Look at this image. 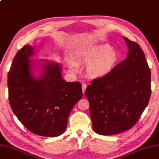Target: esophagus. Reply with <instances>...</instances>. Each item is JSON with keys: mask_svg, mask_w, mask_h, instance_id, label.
Listing matches in <instances>:
<instances>
[{"mask_svg": "<svg viewBox=\"0 0 159 159\" xmlns=\"http://www.w3.org/2000/svg\"><path fill=\"white\" fill-rule=\"evenodd\" d=\"M82 92H83V94H84L85 93V90H86V87H87V85H86V84H85V83H84V84H82Z\"/></svg>", "mask_w": 159, "mask_h": 159, "instance_id": "obj_1", "label": "esophagus"}]
</instances>
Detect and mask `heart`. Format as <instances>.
<instances>
[{
  "instance_id": "obj_1",
  "label": "heart",
  "mask_w": 159,
  "mask_h": 159,
  "mask_svg": "<svg viewBox=\"0 0 159 159\" xmlns=\"http://www.w3.org/2000/svg\"><path fill=\"white\" fill-rule=\"evenodd\" d=\"M119 59V55L111 46L102 44L83 53L80 60L84 63L88 64L87 67L88 75L96 78L109 73ZM73 71H77V65L71 62L69 64Z\"/></svg>"
}]
</instances>
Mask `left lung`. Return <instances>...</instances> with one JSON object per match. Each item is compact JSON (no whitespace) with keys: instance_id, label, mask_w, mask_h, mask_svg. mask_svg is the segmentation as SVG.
<instances>
[{"instance_id":"left-lung-1","label":"left lung","mask_w":159,"mask_h":159,"mask_svg":"<svg viewBox=\"0 0 159 159\" xmlns=\"http://www.w3.org/2000/svg\"><path fill=\"white\" fill-rule=\"evenodd\" d=\"M127 57L109 73L92 80L85 95L90 103L93 129L113 135L131 129L148 105L151 94L150 69L136 42L124 37Z\"/></svg>"}]
</instances>
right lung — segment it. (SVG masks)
<instances>
[{"label": "right lung", "mask_w": 159, "mask_h": 159, "mask_svg": "<svg viewBox=\"0 0 159 159\" xmlns=\"http://www.w3.org/2000/svg\"><path fill=\"white\" fill-rule=\"evenodd\" d=\"M34 49L26 44L17 52L8 73L11 109L27 129L41 136L55 137L67 128L73 107L82 97V84L62 78L59 64L44 65L36 79L31 73Z\"/></svg>", "instance_id": "right-lung-1"}]
</instances>
